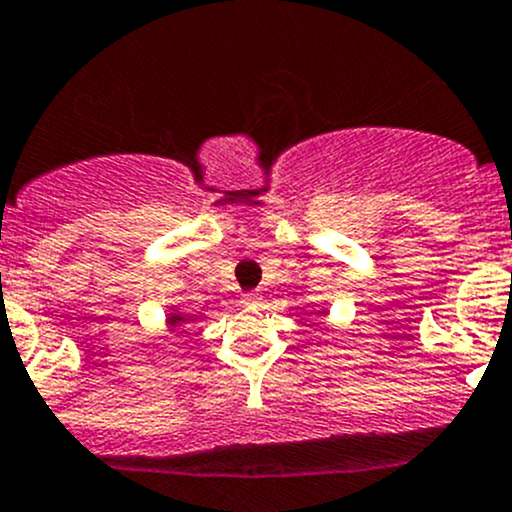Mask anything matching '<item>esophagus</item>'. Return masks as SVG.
<instances>
[{"label":"esophagus","instance_id":"1","mask_svg":"<svg viewBox=\"0 0 512 512\" xmlns=\"http://www.w3.org/2000/svg\"><path fill=\"white\" fill-rule=\"evenodd\" d=\"M260 302H262L260 292H245V294H242V304H245V307H257Z\"/></svg>","mask_w":512,"mask_h":512}]
</instances>
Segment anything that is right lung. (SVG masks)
Segmentation results:
<instances>
[{"label": "right lung", "instance_id": "add662e5", "mask_svg": "<svg viewBox=\"0 0 512 512\" xmlns=\"http://www.w3.org/2000/svg\"><path fill=\"white\" fill-rule=\"evenodd\" d=\"M193 319L195 317H190V314H183V312H178V309H173V312L165 317V322H168L170 329H178V327H183V324H190Z\"/></svg>", "mask_w": 512, "mask_h": 512}]
</instances>
